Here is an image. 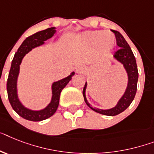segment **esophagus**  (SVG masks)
Returning <instances> with one entry per match:
<instances>
[{"label":"esophagus","mask_w":154,"mask_h":154,"mask_svg":"<svg viewBox=\"0 0 154 154\" xmlns=\"http://www.w3.org/2000/svg\"><path fill=\"white\" fill-rule=\"evenodd\" d=\"M75 70H76V72H77V73H82V72L85 71V68H84V66L79 65L76 67Z\"/></svg>","instance_id":"esophagus-1"}]
</instances>
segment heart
Returning <instances> with one entry per match:
<instances>
[{"mask_svg":"<svg viewBox=\"0 0 154 154\" xmlns=\"http://www.w3.org/2000/svg\"><path fill=\"white\" fill-rule=\"evenodd\" d=\"M83 39L89 45H94L97 43L100 49L110 50L114 46V35L110 31L93 30L86 31L83 34Z\"/></svg>","mask_w":154,"mask_h":154,"instance_id":"heart-1","label":"heart"}]
</instances>
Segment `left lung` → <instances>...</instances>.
I'll use <instances>...</instances> for the list:
<instances>
[{
    "mask_svg": "<svg viewBox=\"0 0 154 154\" xmlns=\"http://www.w3.org/2000/svg\"><path fill=\"white\" fill-rule=\"evenodd\" d=\"M115 34L116 39V44L120 49H118L117 51L114 53L113 57H115L116 60H117L118 61L124 65L126 72L128 73V83L126 91L124 94L122 96L120 101H118L117 105H116L114 108H112L110 109H95V108L91 107V105L89 104L86 97V82L83 88L82 94L84 97L85 102L89 107L91 108L92 110L95 111L96 112H98L100 114L105 116H116L118 114L121 113L128 109L131 102L134 98V96L136 94L137 91V83H138V68H137L136 60L134 57L133 52L130 48L127 41L124 39L121 34L117 30H112Z\"/></svg>",
    "mask_w": 154,
    "mask_h": 154,
    "instance_id": "1",
    "label": "left lung"
}]
</instances>
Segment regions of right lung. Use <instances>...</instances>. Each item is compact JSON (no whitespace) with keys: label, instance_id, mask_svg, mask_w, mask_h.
I'll return each instance as SVG.
<instances>
[{"label":"right lung","instance_id":"1","mask_svg":"<svg viewBox=\"0 0 154 154\" xmlns=\"http://www.w3.org/2000/svg\"><path fill=\"white\" fill-rule=\"evenodd\" d=\"M55 33V27H51L44 30H41L39 32L35 33L29 36L28 38H26L18 49L17 52L15 53L13 60L11 61V68L7 81L8 97L12 109L21 117L30 121H42L48 119L55 113L59 105L60 96L62 90L67 86L70 80L72 79V76L75 75V72H72L68 77L53 82L52 85L53 96H52L51 102L44 109L39 111H34L26 109L22 105V103L20 102L18 98L17 79L20 72V65L22 62L23 58L32 49L44 44V42L52 38Z\"/></svg>","mask_w":154,"mask_h":154}]
</instances>
